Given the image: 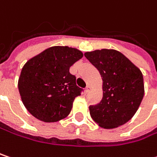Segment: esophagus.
Here are the masks:
<instances>
[{
  "instance_id": "34e87169",
  "label": "esophagus",
  "mask_w": 157,
  "mask_h": 157,
  "mask_svg": "<svg viewBox=\"0 0 157 157\" xmlns=\"http://www.w3.org/2000/svg\"><path fill=\"white\" fill-rule=\"evenodd\" d=\"M90 87L89 86V85H87L86 86V88H85V92H90Z\"/></svg>"
}]
</instances>
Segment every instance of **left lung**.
<instances>
[{
  "instance_id": "1",
  "label": "left lung",
  "mask_w": 157,
  "mask_h": 157,
  "mask_svg": "<svg viewBox=\"0 0 157 157\" xmlns=\"http://www.w3.org/2000/svg\"><path fill=\"white\" fill-rule=\"evenodd\" d=\"M84 56L102 78V99L97 105L89 106L91 118L105 129L124 124L132 118L142 101V73L115 50H97L86 52Z\"/></svg>"
}]
</instances>
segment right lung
I'll return each mask as SVG.
<instances>
[{
    "mask_svg": "<svg viewBox=\"0 0 157 157\" xmlns=\"http://www.w3.org/2000/svg\"><path fill=\"white\" fill-rule=\"evenodd\" d=\"M82 56L77 49L53 46L25 64L17 85L31 115L45 123L58 122L69 115L75 98L82 90L69 68Z\"/></svg>",
    "mask_w": 157,
    "mask_h": 157,
    "instance_id": "add662e5",
    "label": "right lung"
}]
</instances>
